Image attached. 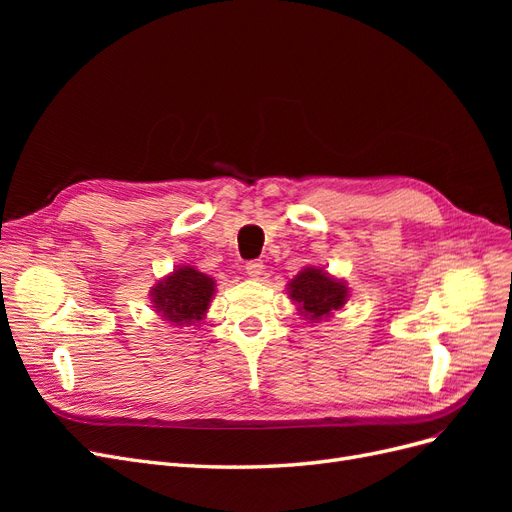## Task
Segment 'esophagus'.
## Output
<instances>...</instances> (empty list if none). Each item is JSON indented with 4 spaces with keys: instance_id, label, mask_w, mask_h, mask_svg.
I'll use <instances>...</instances> for the list:
<instances>
[{
    "instance_id": "obj_1",
    "label": "esophagus",
    "mask_w": 512,
    "mask_h": 512,
    "mask_svg": "<svg viewBox=\"0 0 512 512\" xmlns=\"http://www.w3.org/2000/svg\"><path fill=\"white\" fill-rule=\"evenodd\" d=\"M262 271H265V265H262L260 260H250V262H247V265H245V273L250 275V277H260Z\"/></svg>"
}]
</instances>
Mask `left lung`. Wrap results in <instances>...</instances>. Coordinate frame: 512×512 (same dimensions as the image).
Wrapping results in <instances>:
<instances>
[{
    "label": "left lung",
    "mask_w": 512,
    "mask_h": 512,
    "mask_svg": "<svg viewBox=\"0 0 512 512\" xmlns=\"http://www.w3.org/2000/svg\"><path fill=\"white\" fill-rule=\"evenodd\" d=\"M290 299L309 320L329 318L348 301V286L322 269L307 267L288 284Z\"/></svg>",
    "instance_id": "left-lung-1"
}]
</instances>
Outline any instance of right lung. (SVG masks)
Listing matches in <instances>:
<instances>
[{
	"instance_id": "1",
	"label": "right lung",
	"mask_w": 512,
	"mask_h": 512,
	"mask_svg": "<svg viewBox=\"0 0 512 512\" xmlns=\"http://www.w3.org/2000/svg\"><path fill=\"white\" fill-rule=\"evenodd\" d=\"M213 292L215 282L209 275L194 267H179L153 286L151 301L164 320L173 322L175 327H183V324H194L205 318Z\"/></svg>"
}]
</instances>
